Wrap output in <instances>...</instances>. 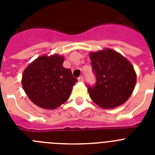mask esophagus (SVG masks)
I'll return each mask as SVG.
<instances>
[{
	"instance_id": "1",
	"label": "esophagus",
	"mask_w": 155,
	"mask_h": 155,
	"mask_svg": "<svg viewBox=\"0 0 155 155\" xmlns=\"http://www.w3.org/2000/svg\"><path fill=\"white\" fill-rule=\"evenodd\" d=\"M78 81H81V82L84 81V78H83V77H82V76L79 77V78H78Z\"/></svg>"
}]
</instances>
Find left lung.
Masks as SVG:
<instances>
[{
    "label": "left lung",
    "instance_id": "obj_1",
    "mask_svg": "<svg viewBox=\"0 0 155 155\" xmlns=\"http://www.w3.org/2000/svg\"><path fill=\"white\" fill-rule=\"evenodd\" d=\"M96 84L87 87L93 102L102 109L123 105L132 94L137 74L131 63L118 52L106 48L89 53Z\"/></svg>",
    "mask_w": 155,
    "mask_h": 155
}]
</instances>
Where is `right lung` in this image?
I'll use <instances>...</instances> for the list:
<instances>
[{"label":"right lung","mask_w":155,"mask_h":155,"mask_svg":"<svg viewBox=\"0 0 155 155\" xmlns=\"http://www.w3.org/2000/svg\"><path fill=\"white\" fill-rule=\"evenodd\" d=\"M64 61V56L44 54L28 64L23 71V89L37 106L55 109L70 98L78 80L71 70L63 67Z\"/></svg>","instance_id":"1"}]
</instances>
